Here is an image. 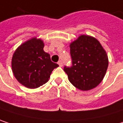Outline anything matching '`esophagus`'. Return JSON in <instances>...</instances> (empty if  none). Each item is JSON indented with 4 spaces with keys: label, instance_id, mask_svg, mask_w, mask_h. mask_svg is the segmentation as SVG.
<instances>
[{
    "label": "esophagus",
    "instance_id": "1",
    "mask_svg": "<svg viewBox=\"0 0 123 123\" xmlns=\"http://www.w3.org/2000/svg\"><path fill=\"white\" fill-rule=\"evenodd\" d=\"M58 64L59 65V66H60V67H62V62L61 61H58Z\"/></svg>",
    "mask_w": 123,
    "mask_h": 123
}]
</instances>
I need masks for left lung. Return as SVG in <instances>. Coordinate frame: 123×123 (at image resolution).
Returning a JSON list of instances; mask_svg holds the SVG:
<instances>
[{
	"instance_id": "1",
	"label": "left lung",
	"mask_w": 123,
	"mask_h": 123,
	"mask_svg": "<svg viewBox=\"0 0 123 123\" xmlns=\"http://www.w3.org/2000/svg\"><path fill=\"white\" fill-rule=\"evenodd\" d=\"M72 66L64 67L69 81L81 90H89L103 80L108 66V58L100 42L82 35L70 45Z\"/></svg>"
}]
</instances>
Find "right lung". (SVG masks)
Returning <instances> with one entry per match:
<instances>
[{
    "label": "right lung",
    "instance_id": "add662e5",
    "mask_svg": "<svg viewBox=\"0 0 123 123\" xmlns=\"http://www.w3.org/2000/svg\"><path fill=\"white\" fill-rule=\"evenodd\" d=\"M40 39L31 38L20 45L13 53L12 70L17 80L28 88H37L47 83L54 68L59 65L51 61L43 50Z\"/></svg>",
    "mask_w": 123,
    "mask_h": 123
}]
</instances>
